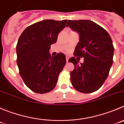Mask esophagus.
I'll use <instances>...</instances> for the list:
<instances>
[{"instance_id": "obj_1", "label": "esophagus", "mask_w": 124, "mask_h": 124, "mask_svg": "<svg viewBox=\"0 0 124 124\" xmlns=\"http://www.w3.org/2000/svg\"><path fill=\"white\" fill-rule=\"evenodd\" d=\"M69 58H70V57H69V55H66V60H67V62H69Z\"/></svg>"}]
</instances>
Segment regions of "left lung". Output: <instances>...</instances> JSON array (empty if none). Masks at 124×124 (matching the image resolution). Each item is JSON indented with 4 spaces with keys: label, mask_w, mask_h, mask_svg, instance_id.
<instances>
[{
    "label": "left lung",
    "mask_w": 124,
    "mask_h": 124,
    "mask_svg": "<svg viewBox=\"0 0 124 124\" xmlns=\"http://www.w3.org/2000/svg\"><path fill=\"white\" fill-rule=\"evenodd\" d=\"M67 27L79 34L74 55L84 58L82 63L74 57L69 60L75 65L70 72L71 84L83 93L97 91L108 78L113 63L111 38L106 30L92 21L69 20Z\"/></svg>",
    "instance_id": "8db88e82"
}]
</instances>
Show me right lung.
<instances>
[{"mask_svg":"<svg viewBox=\"0 0 124 124\" xmlns=\"http://www.w3.org/2000/svg\"><path fill=\"white\" fill-rule=\"evenodd\" d=\"M67 22V19L37 22L25 29L18 39L16 62L19 74L25 85L36 93L51 91L65 65L64 54L51 57L49 51Z\"/></svg>","mask_w":124,"mask_h":124,"instance_id":"obj_1","label":"right lung"}]
</instances>
